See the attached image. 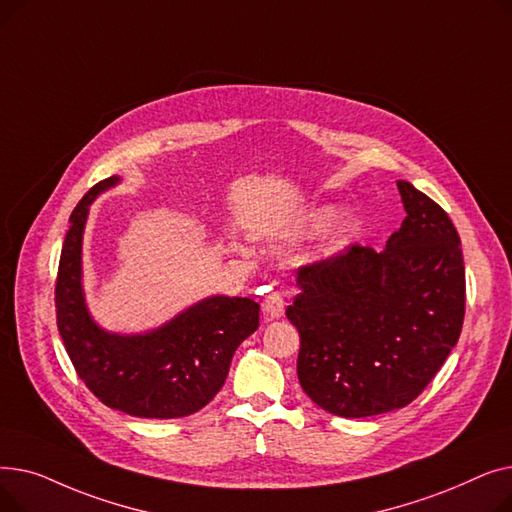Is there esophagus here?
I'll list each match as a JSON object with an SVG mask.
<instances>
[{"instance_id": "obj_1", "label": "esophagus", "mask_w": 512, "mask_h": 512, "mask_svg": "<svg viewBox=\"0 0 512 512\" xmlns=\"http://www.w3.org/2000/svg\"><path fill=\"white\" fill-rule=\"evenodd\" d=\"M284 297L280 292H270L267 294V297L263 299V315L267 317V319H276V317H280L282 313H284Z\"/></svg>"}]
</instances>
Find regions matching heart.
<instances>
[{
	"label": "heart",
	"mask_w": 512,
	"mask_h": 512,
	"mask_svg": "<svg viewBox=\"0 0 512 512\" xmlns=\"http://www.w3.org/2000/svg\"><path fill=\"white\" fill-rule=\"evenodd\" d=\"M330 211H319V213H315V218H313V222L315 224H326L328 220H330Z\"/></svg>",
	"instance_id": "obj_1"
}]
</instances>
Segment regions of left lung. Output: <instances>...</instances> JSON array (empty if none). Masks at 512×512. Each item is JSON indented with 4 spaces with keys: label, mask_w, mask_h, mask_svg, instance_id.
<instances>
[{
    "label": "left lung",
    "mask_w": 512,
    "mask_h": 512,
    "mask_svg": "<svg viewBox=\"0 0 512 512\" xmlns=\"http://www.w3.org/2000/svg\"><path fill=\"white\" fill-rule=\"evenodd\" d=\"M384 251L359 242L303 265L286 309L301 336L297 375L317 407L369 417L413 402L448 359L465 319L461 238L411 184Z\"/></svg>",
    "instance_id": "8db88e82"
}]
</instances>
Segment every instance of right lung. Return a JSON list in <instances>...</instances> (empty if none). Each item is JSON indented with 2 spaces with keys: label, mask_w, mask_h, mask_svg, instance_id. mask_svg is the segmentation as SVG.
<instances>
[{
  "label": "right lung",
  "mask_w": 512,
  "mask_h": 512,
  "mask_svg": "<svg viewBox=\"0 0 512 512\" xmlns=\"http://www.w3.org/2000/svg\"><path fill=\"white\" fill-rule=\"evenodd\" d=\"M116 182H97L70 215L56 278L58 330L78 378L105 407L147 419L193 415L220 392L238 344L259 328V305L211 297L145 336L99 330L80 290V242L91 201Z\"/></svg>",
  "instance_id": "obj_1"
}]
</instances>
